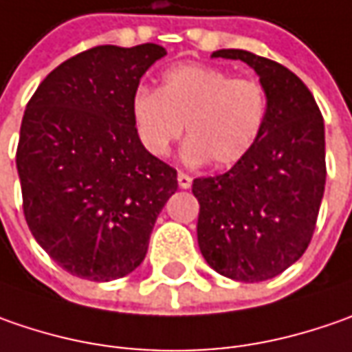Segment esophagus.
Wrapping results in <instances>:
<instances>
[{"label":"esophagus","mask_w":352,"mask_h":352,"mask_svg":"<svg viewBox=\"0 0 352 352\" xmlns=\"http://www.w3.org/2000/svg\"><path fill=\"white\" fill-rule=\"evenodd\" d=\"M177 183H179V187L181 189H189L192 185V179L187 173H183V171H179V175H177Z\"/></svg>","instance_id":"34e87169"}]
</instances>
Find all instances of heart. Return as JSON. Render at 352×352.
Instances as JSON below:
<instances>
[{
  "instance_id": "obj_1",
  "label": "heart",
  "mask_w": 352,
  "mask_h": 352,
  "mask_svg": "<svg viewBox=\"0 0 352 352\" xmlns=\"http://www.w3.org/2000/svg\"><path fill=\"white\" fill-rule=\"evenodd\" d=\"M130 116L140 146L151 157H167L185 126V161H210L224 169L240 163L258 144L267 94L256 78H232L219 67L185 63L165 70L157 90L138 88Z\"/></svg>"
}]
</instances>
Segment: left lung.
Masks as SVG:
<instances>
[{"label": "left lung", "instance_id": "8db88e82", "mask_svg": "<svg viewBox=\"0 0 352 352\" xmlns=\"http://www.w3.org/2000/svg\"><path fill=\"white\" fill-rule=\"evenodd\" d=\"M266 88L267 116L254 149L230 171L192 181L197 238L206 264L236 282H264L298 262L325 191V126L309 88L283 65L222 49Z\"/></svg>", "mask_w": 352, "mask_h": 352}]
</instances>
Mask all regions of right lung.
<instances>
[{"label": "right lung", "instance_id": "right-lung-1", "mask_svg": "<svg viewBox=\"0 0 352 352\" xmlns=\"http://www.w3.org/2000/svg\"><path fill=\"white\" fill-rule=\"evenodd\" d=\"M167 51L100 45L47 74L21 122L17 173L25 221L72 276L110 282L144 262L177 171L140 146L130 100Z\"/></svg>", "mask_w": 352, "mask_h": 352}]
</instances>
